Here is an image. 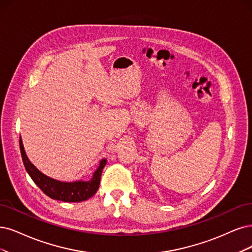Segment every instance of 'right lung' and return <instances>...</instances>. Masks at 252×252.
Here are the masks:
<instances>
[{"label":"right lung","instance_id":"obj_1","mask_svg":"<svg viewBox=\"0 0 252 252\" xmlns=\"http://www.w3.org/2000/svg\"><path fill=\"white\" fill-rule=\"evenodd\" d=\"M20 147L23 162L27 172L29 173L33 182L38 186L41 191L52 199L61 200L65 202H80L87 200L96 193L99 187L102 169H104V167L107 164L106 159L100 160L97 169L93 173L90 181H77L72 183H65L51 179L36 168V167L30 162V160L28 159L23 145L22 138H20Z\"/></svg>","mask_w":252,"mask_h":252}]
</instances>
